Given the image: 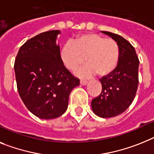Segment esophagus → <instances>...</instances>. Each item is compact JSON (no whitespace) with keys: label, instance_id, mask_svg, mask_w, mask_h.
Returning a JSON list of instances; mask_svg holds the SVG:
<instances>
[{"label":"esophagus","instance_id":"1","mask_svg":"<svg viewBox=\"0 0 154 154\" xmlns=\"http://www.w3.org/2000/svg\"><path fill=\"white\" fill-rule=\"evenodd\" d=\"M80 83H81V85H86L88 84V81H85V80H81Z\"/></svg>","mask_w":154,"mask_h":154}]
</instances>
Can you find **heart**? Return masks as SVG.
<instances>
[{"label": "heart", "mask_w": 154, "mask_h": 154, "mask_svg": "<svg viewBox=\"0 0 154 154\" xmlns=\"http://www.w3.org/2000/svg\"><path fill=\"white\" fill-rule=\"evenodd\" d=\"M118 45L114 40L96 33L78 36L73 43L62 48L61 59L67 69L74 71L87 59V65L77 71L80 77H87L97 73L106 76L116 68L119 60Z\"/></svg>", "instance_id": "obj_1"}]
</instances>
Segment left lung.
Instances as JSON below:
<instances>
[{
	"label": "left lung",
	"instance_id": "left-lung-1",
	"mask_svg": "<svg viewBox=\"0 0 154 154\" xmlns=\"http://www.w3.org/2000/svg\"><path fill=\"white\" fill-rule=\"evenodd\" d=\"M118 45L120 55L117 67L99 79L102 92L92 99L93 112L100 117H116L130 106L139 85V60L132 45L121 36L102 31Z\"/></svg>",
	"mask_w": 154,
	"mask_h": 154
}]
</instances>
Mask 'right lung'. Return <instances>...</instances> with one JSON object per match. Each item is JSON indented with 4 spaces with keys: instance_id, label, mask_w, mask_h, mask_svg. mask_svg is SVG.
I'll use <instances>...</instances> for the list:
<instances>
[{
    "instance_id": "right-lung-1",
    "label": "right lung",
    "mask_w": 154,
    "mask_h": 154,
    "mask_svg": "<svg viewBox=\"0 0 154 154\" xmlns=\"http://www.w3.org/2000/svg\"><path fill=\"white\" fill-rule=\"evenodd\" d=\"M59 30L41 33L28 40L16 55L14 69L19 96L31 113L41 119H53L65 113L69 96L80 80L63 64Z\"/></svg>"
}]
</instances>
